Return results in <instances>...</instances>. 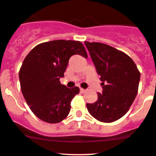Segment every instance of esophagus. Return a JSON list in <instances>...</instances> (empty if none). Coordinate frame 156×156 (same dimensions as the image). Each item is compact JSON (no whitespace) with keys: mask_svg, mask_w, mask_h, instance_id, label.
Segmentation results:
<instances>
[{"mask_svg":"<svg viewBox=\"0 0 156 156\" xmlns=\"http://www.w3.org/2000/svg\"><path fill=\"white\" fill-rule=\"evenodd\" d=\"M80 91H81V93H84V92L85 91V90H84V89H83V88H80Z\"/></svg>","mask_w":156,"mask_h":156,"instance_id":"34e87169","label":"esophagus"}]
</instances>
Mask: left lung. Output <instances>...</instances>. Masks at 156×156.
Segmentation results:
<instances>
[{"instance_id": "1", "label": "left lung", "mask_w": 156, "mask_h": 156, "mask_svg": "<svg viewBox=\"0 0 156 156\" xmlns=\"http://www.w3.org/2000/svg\"><path fill=\"white\" fill-rule=\"evenodd\" d=\"M102 81V94L94 104H87L96 120L112 123L129 110L138 93L140 72L132 58L123 52L101 43L84 42Z\"/></svg>"}]
</instances>
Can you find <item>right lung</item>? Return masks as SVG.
Returning a JSON list of instances; mask_svg holds the SVG:
<instances>
[{"label": "right lung", "mask_w": 156, "mask_h": 156, "mask_svg": "<svg viewBox=\"0 0 156 156\" xmlns=\"http://www.w3.org/2000/svg\"><path fill=\"white\" fill-rule=\"evenodd\" d=\"M87 58L79 41L52 40L35 46L24 58L20 69V88L27 104L43 121L57 123L67 117L71 101L80 91L60 82L73 55Z\"/></svg>", "instance_id": "add662e5"}]
</instances>
